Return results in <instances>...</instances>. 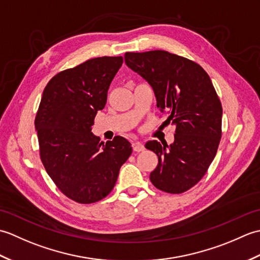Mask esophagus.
Returning <instances> with one entry per match:
<instances>
[{"mask_svg":"<svg viewBox=\"0 0 260 260\" xmlns=\"http://www.w3.org/2000/svg\"><path fill=\"white\" fill-rule=\"evenodd\" d=\"M132 148H133L134 152H143L145 150L144 145H143L141 142H134L133 144H132Z\"/></svg>","mask_w":260,"mask_h":260,"instance_id":"1","label":"esophagus"}]
</instances>
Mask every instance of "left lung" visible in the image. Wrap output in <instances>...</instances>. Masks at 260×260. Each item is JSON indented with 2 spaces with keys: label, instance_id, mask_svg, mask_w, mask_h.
<instances>
[{
  "label": "left lung",
  "instance_id": "left-lung-1",
  "mask_svg": "<svg viewBox=\"0 0 260 260\" xmlns=\"http://www.w3.org/2000/svg\"><path fill=\"white\" fill-rule=\"evenodd\" d=\"M125 62L148 81L157 107L175 125L173 144L148 141L158 163L150 180L158 190L179 194L207 173L221 140L222 106L200 64L163 50L126 52Z\"/></svg>",
  "mask_w": 260,
  "mask_h": 260
}]
</instances>
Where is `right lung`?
<instances>
[{
    "instance_id": "1",
    "label": "right lung",
    "mask_w": 260,
    "mask_h": 260,
    "mask_svg": "<svg viewBox=\"0 0 260 260\" xmlns=\"http://www.w3.org/2000/svg\"><path fill=\"white\" fill-rule=\"evenodd\" d=\"M121 64L123 57L87 60L52 77L42 93L35 120L41 162L58 189L77 203L106 198L132 154L124 137L104 144L91 133Z\"/></svg>"
}]
</instances>
